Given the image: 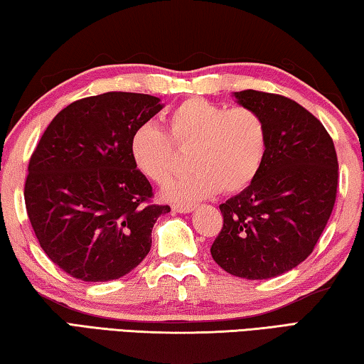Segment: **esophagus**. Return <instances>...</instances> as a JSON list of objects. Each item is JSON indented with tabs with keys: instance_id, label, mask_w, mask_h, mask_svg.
<instances>
[{
	"instance_id": "34e87169",
	"label": "esophagus",
	"mask_w": 364,
	"mask_h": 364,
	"mask_svg": "<svg viewBox=\"0 0 364 364\" xmlns=\"http://www.w3.org/2000/svg\"><path fill=\"white\" fill-rule=\"evenodd\" d=\"M171 210L176 213H189L194 210V205H173L171 207Z\"/></svg>"
}]
</instances>
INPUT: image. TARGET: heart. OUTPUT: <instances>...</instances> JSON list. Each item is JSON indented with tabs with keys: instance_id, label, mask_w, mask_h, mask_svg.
I'll use <instances>...</instances> for the list:
<instances>
[{
	"instance_id": "1",
	"label": "heart",
	"mask_w": 364,
	"mask_h": 364,
	"mask_svg": "<svg viewBox=\"0 0 364 364\" xmlns=\"http://www.w3.org/2000/svg\"><path fill=\"white\" fill-rule=\"evenodd\" d=\"M165 125L167 133L154 123L139 125L130 138V156L146 178L164 184L176 168L171 143L176 149H191L193 173L162 189L164 199L176 204L205 199L220 189L236 193L247 188L267 156V123L254 109H226L193 97L171 109Z\"/></svg>"
}]
</instances>
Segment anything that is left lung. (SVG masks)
I'll use <instances>...</instances> for the list:
<instances>
[{
	"label": "left lung",
	"instance_id": "1",
	"mask_svg": "<svg viewBox=\"0 0 364 364\" xmlns=\"http://www.w3.org/2000/svg\"><path fill=\"white\" fill-rule=\"evenodd\" d=\"M262 115L268 147L255 180L220 205L223 228L210 254L226 273L269 279L311 254L337 193V154L323 123L289 97L232 93Z\"/></svg>",
	"mask_w": 364,
	"mask_h": 364
}]
</instances>
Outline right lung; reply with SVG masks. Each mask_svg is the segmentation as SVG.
I'll list each match as a JSON object with an SVG mask.
<instances>
[{
    "instance_id": "right-lung-1",
    "label": "right lung",
    "mask_w": 364,
    "mask_h": 364,
    "mask_svg": "<svg viewBox=\"0 0 364 364\" xmlns=\"http://www.w3.org/2000/svg\"><path fill=\"white\" fill-rule=\"evenodd\" d=\"M164 109L159 97L112 91L60 110L28 164L26 207L41 249L86 282L119 279L144 260L168 205L134 167L130 138Z\"/></svg>"
}]
</instances>
